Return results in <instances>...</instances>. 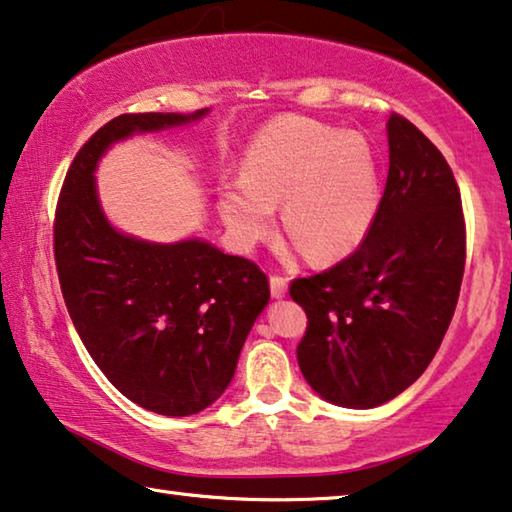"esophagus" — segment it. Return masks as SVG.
Wrapping results in <instances>:
<instances>
[{
    "label": "esophagus",
    "mask_w": 512,
    "mask_h": 512,
    "mask_svg": "<svg viewBox=\"0 0 512 512\" xmlns=\"http://www.w3.org/2000/svg\"><path fill=\"white\" fill-rule=\"evenodd\" d=\"M271 294L273 299H282L287 294V276L282 273H271Z\"/></svg>",
    "instance_id": "1"
}]
</instances>
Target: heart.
<instances>
[{
	"label": "heart",
	"instance_id": "b5f03b06",
	"mask_svg": "<svg viewBox=\"0 0 512 512\" xmlns=\"http://www.w3.org/2000/svg\"><path fill=\"white\" fill-rule=\"evenodd\" d=\"M379 202L377 160L358 133L280 117L250 142L241 179L220 188V213L243 246L282 225L312 262H333L365 239Z\"/></svg>",
	"mask_w": 512,
	"mask_h": 512
}]
</instances>
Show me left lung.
<instances>
[{
	"label": "left lung",
	"mask_w": 512,
	"mask_h": 512,
	"mask_svg": "<svg viewBox=\"0 0 512 512\" xmlns=\"http://www.w3.org/2000/svg\"><path fill=\"white\" fill-rule=\"evenodd\" d=\"M467 225L451 165L393 112L388 179L365 239L331 269L296 278L308 326L296 361L324 400L379 407L423 375L451 324Z\"/></svg>",
	"instance_id": "left-lung-1"
}]
</instances>
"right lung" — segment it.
I'll return each instance as SVG.
<instances>
[{
  "instance_id": "1",
  "label": "right lung",
  "mask_w": 512,
  "mask_h": 512,
  "mask_svg": "<svg viewBox=\"0 0 512 512\" xmlns=\"http://www.w3.org/2000/svg\"><path fill=\"white\" fill-rule=\"evenodd\" d=\"M204 112L119 114L98 128L68 167L52 225L61 296L82 345L119 393L163 416L197 414L223 395L269 303V278L204 241L158 246L119 234L91 172L112 142Z\"/></svg>"
}]
</instances>
